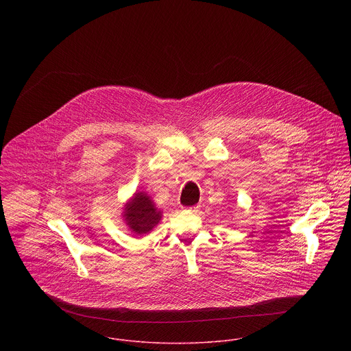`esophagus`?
Instances as JSON below:
<instances>
[{"mask_svg": "<svg viewBox=\"0 0 351 351\" xmlns=\"http://www.w3.org/2000/svg\"><path fill=\"white\" fill-rule=\"evenodd\" d=\"M188 210H196V209H199V205H195V206H189V208H186Z\"/></svg>", "mask_w": 351, "mask_h": 351, "instance_id": "obj_1", "label": "esophagus"}]
</instances>
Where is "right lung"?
<instances>
[{
	"mask_svg": "<svg viewBox=\"0 0 351 351\" xmlns=\"http://www.w3.org/2000/svg\"><path fill=\"white\" fill-rule=\"evenodd\" d=\"M121 217L135 237H142L158 226L162 219V210L146 192H135L124 204Z\"/></svg>",
	"mask_w": 351,
	"mask_h": 351,
	"instance_id": "obj_1",
	"label": "right lung"
}]
</instances>
